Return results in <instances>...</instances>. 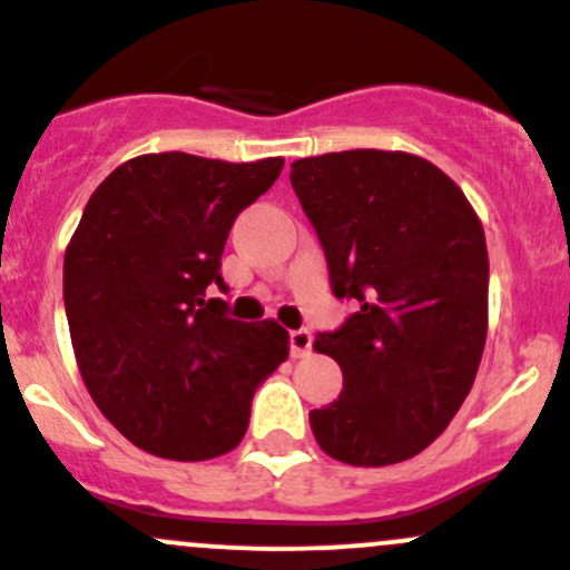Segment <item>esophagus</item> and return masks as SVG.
Instances as JSON below:
<instances>
[{
    "instance_id": "esophagus-1",
    "label": "esophagus",
    "mask_w": 570,
    "mask_h": 570,
    "mask_svg": "<svg viewBox=\"0 0 570 570\" xmlns=\"http://www.w3.org/2000/svg\"><path fill=\"white\" fill-rule=\"evenodd\" d=\"M312 333L306 327H297V331L289 333V353L292 358H303V355L312 353Z\"/></svg>"
}]
</instances>
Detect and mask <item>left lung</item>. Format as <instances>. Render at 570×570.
Masks as SVG:
<instances>
[{"label": "left lung", "mask_w": 570, "mask_h": 570, "mask_svg": "<svg viewBox=\"0 0 570 570\" xmlns=\"http://www.w3.org/2000/svg\"><path fill=\"white\" fill-rule=\"evenodd\" d=\"M331 289L358 308L317 333L344 392L308 413L336 461L392 465L433 444L471 392L488 331V250L474 209L433 163L402 151L292 163Z\"/></svg>", "instance_id": "1"}]
</instances>
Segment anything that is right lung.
<instances>
[{"mask_svg": "<svg viewBox=\"0 0 570 570\" xmlns=\"http://www.w3.org/2000/svg\"><path fill=\"white\" fill-rule=\"evenodd\" d=\"M284 159L220 163L168 151L115 168L90 195L62 264L73 355L120 435L170 461L243 441L256 389L289 355L273 320L239 322L220 256Z\"/></svg>", "mask_w": 570, "mask_h": 570, "instance_id": "1", "label": "right lung"}]
</instances>
